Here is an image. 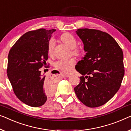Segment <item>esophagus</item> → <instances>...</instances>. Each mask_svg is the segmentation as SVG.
<instances>
[{
	"label": "esophagus",
	"instance_id": "esophagus-1",
	"mask_svg": "<svg viewBox=\"0 0 131 131\" xmlns=\"http://www.w3.org/2000/svg\"><path fill=\"white\" fill-rule=\"evenodd\" d=\"M63 77H69V75H66V74H63Z\"/></svg>",
	"mask_w": 131,
	"mask_h": 131
}]
</instances>
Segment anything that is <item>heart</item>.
<instances>
[{
    "label": "heart",
    "mask_w": 131,
    "mask_h": 131,
    "mask_svg": "<svg viewBox=\"0 0 131 131\" xmlns=\"http://www.w3.org/2000/svg\"><path fill=\"white\" fill-rule=\"evenodd\" d=\"M61 39L66 45L72 49V53L75 55H80L82 53L81 49L77 47V40L75 37L69 33H65L61 36ZM55 46V40L53 38L50 39L48 42V50L49 54L53 53ZM76 64V60L74 58L68 60H59L54 63V66L58 69L61 70L65 73H69L72 71V69Z\"/></svg>",
    "instance_id": "1"
}]
</instances>
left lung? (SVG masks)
<instances>
[{"label":"left lung","instance_id":"left-lung-1","mask_svg":"<svg viewBox=\"0 0 131 131\" xmlns=\"http://www.w3.org/2000/svg\"><path fill=\"white\" fill-rule=\"evenodd\" d=\"M76 34L86 53L75 66L82 77L74 91L86 106H102L115 95L121 85L125 73L122 50L106 32L85 28L78 29Z\"/></svg>","mask_w":131,"mask_h":131}]
</instances>
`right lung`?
Listing matches in <instances>:
<instances>
[{
    "instance_id": "right-lung-1",
    "label": "right lung",
    "mask_w": 131,
    "mask_h": 131,
    "mask_svg": "<svg viewBox=\"0 0 131 131\" xmlns=\"http://www.w3.org/2000/svg\"><path fill=\"white\" fill-rule=\"evenodd\" d=\"M55 29H39L23 35L8 54L7 77L18 99L32 107L40 106L54 86L41 74L48 59V42Z\"/></svg>"
}]
</instances>
